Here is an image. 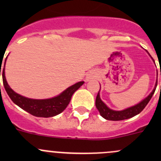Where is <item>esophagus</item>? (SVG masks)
I'll list each match as a JSON object with an SVG mask.
<instances>
[{
    "label": "esophagus",
    "mask_w": 161,
    "mask_h": 161,
    "mask_svg": "<svg viewBox=\"0 0 161 161\" xmlns=\"http://www.w3.org/2000/svg\"><path fill=\"white\" fill-rule=\"evenodd\" d=\"M93 77L94 76L92 75V74H88L87 75V76H86V81H90V80H92V79H93Z\"/></svg>",
    "instance_id": "esophagus-1"
}]
</instances>
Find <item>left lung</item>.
<instances>
[{
    "mask_svg": "<svg viewBox=\"0 0 161 161\" xmlns=\"http://www.w3.org/2000/svg\"><path fill=\"white\" fill-rule=\"evenodd\" d=\"M157 86V82H156V85L153 90L151 92V93L147 97V98H145L142 101H141L140 103L135 105V106L131 107V108H127V109L120 111H113V110L108 108V107L106 106V104H105V103L102 101L101 99H100V94H99V92H100V91H99L98 93H97V98H96V107H97V108L98 109L100 115H101L103 118H105V119L107 120H110V121H121V120L132 118V117L136 116L138 114L140 113V112L146 108V106L148 104L150 99L152 98L154 92H155Z\"/></svg>",
    "mask_w": 161,
    "mask_h": 161,
    "instance_id": "left-lung-1",
    "label": "left lung"
}]
</instances>
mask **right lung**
Returning a JSON list of instances; mask_svg holds the SVG:
<instances>
[{"mask_svg": "<svg viewBox=\"0 0 161 161\" xmlns=\"http://www.w3.org/2000/svg\"><path fill=\"white\" fill-rule=\"evenodd\" d=\"M4 65H5V62H4ZM2 78L4 89L11 100L24 111H27L33 116L41 117V118H50V117H53L61 113L70 103L73 93L76 90H79V87L84 83L83 81L77 82L75 85L69 87L59 96L53 98L47 99V100H33V99L22 97L11 90L6 81L5 75H4V66L3 69Z\"/></svg>", "mask_w": 161, "mask_h": 161, "instance_id": "right-lung-1", "label": "right lung"}]
</instances>
